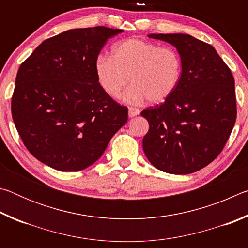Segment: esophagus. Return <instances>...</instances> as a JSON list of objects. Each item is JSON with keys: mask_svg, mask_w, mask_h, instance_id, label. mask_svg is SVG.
Returning <instances> with one entry per match:
<instances>
[{"mask_svg": "<svg viewBox=\"0 0 248 248\" xmlns=\"http://www.w3.org/2000/svg\"><path fill=\"white\" fill-rule=\"evenodd\" d=\"M140 114V110L136 107H129V117H136Z\"/></svg>", "mask_w": 248, "mask_h": 248, "instance_id": "34e87169", "label": "esophagus"}]
</instances>
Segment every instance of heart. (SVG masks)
<instances>
[{
	"mask_svg": "<svg viewBox=\"0 0 248 248\" xmlns=\"http://www.w3.org/2000/svg\"><path fill=\"white\" fill-rule=\"evenodd\" d=\"M97 79L105 93L119 97L130 78L124 99L141 104L165 102L177 89L183 75V59L171 46L129 38L112 47V57L100 54L95 62Z\"/></svg>",
	"mask_w": 248,
	"mask_h": 248,
	"instance_id": "heart-1",
	"label": "heart"
}]
</instances>
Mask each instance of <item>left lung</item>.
Listing matches in <instances>:
<instances>
[{"instance_id":"obj_1","label":"left lung","mask_w":248,"mask_h":248,"mask_svg":"<svg viewBox=\"0 0 248 248\" xmlns=\"http://www.w3.org/2000/svg\"><path fill=\"white\" fill-rule=\"evenodd\" d=\"M183 59L177 89L164 103L141 111L149 123L143 151L151 164L170 174L203 169L223 150L236 120L234 78L211 45L186 33H151Z\"/></svg>"}]
</instances>
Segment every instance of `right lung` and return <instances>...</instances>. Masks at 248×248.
Masks as SVG:
<instances>
[{
	"mask_svg": "<svg viewBox=\"0 0 248 248\" xmlns=\"http://www.w3.org/2000/svg\"><path fill=\"white\" fill-rule=\"evenodd\" d=\"M123 29H70L43 41L20 64L12 117L26 149L62 171L97 161L127 123L128 108L98 83L95 62L106 41Z\"/></svg>",
	"mask_w": 248,
	"mask_h": 248,
	"instance_id": "1",
	"label": "right lung"
}]
</instances>
